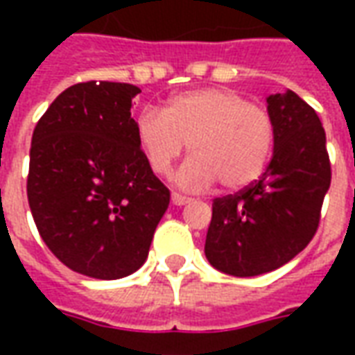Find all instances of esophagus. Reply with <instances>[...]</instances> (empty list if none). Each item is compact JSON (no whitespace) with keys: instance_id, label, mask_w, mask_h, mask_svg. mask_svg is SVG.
<instances>
[{"instance_id":"obj_1","label":"esophagus","mask_w":355,"mask_h":355,"mask_svg":"<svg viewBox=\"0 0 355 355\" xmlns=\"http://www.w3.org/2000/svg\"><path fill=\"white\" fill-rule=\"evenodd\" d=\"M171 201H173V205H186V203H190V198H186V196H182V193H177L173 192L171 193Z\"/></svg>"}]
</instances>
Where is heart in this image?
<instances>
[{"instance_id": "b5f03b06", "label": "heart", "mask_w": 355, "mask_h": 355, "mask_svg": "<svg viewBox=\"0 0 355 355\" xmlns=\"http://www.w3.org/2000/svg\"><path fill=\"white\" fill-rule=\"evenodd\" d=\"M137 142L155 175H169L184 152L192 155L177 175L178 186L201 190L215 184L239 190L266 169L275 146V121L261 104L228 89L177 94L165 112L142 110Z\"/></svg>"}]
</instances>
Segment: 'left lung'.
Returning <instances> with one entry per match:
<instances>
[{"label":"left lung","instance_id":"8db88e82","mask_svg":"<svg viewBox=\"0 0 355 355\" xmlns=\"http://www.w3.org/2000/svg\"><path fill=\"white\" fill-rule=\"evenodd\" d=\"M266 102L275 121L274 155L253 184L213 200L205 239L211 266L236 277L266 274L295 259L315 236L331 186L315 110L293 91L270 94Z\"/></svg>","mask_w":355,"mask_h":355}]
</instances>
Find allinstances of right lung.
<instances>
[{
	"label": "right lung",
	"instance_id": "obj_1",
	"mask_svg": "<svg viewBox=\"0 0 355 355\" xmlns=\"http://www.w3.org/2000/svg\"><path fill=\"white\" fill-rule=\"evenodd\" d=\"M139 93L131 83H76L32 135L26 192L37 232L58 261L94 279L137 272L169 207L137 142Z\"/></svg>",
	"mask_w": 355,
	"mask_h": 355
}]
</instances>
